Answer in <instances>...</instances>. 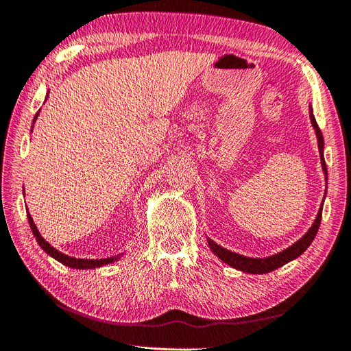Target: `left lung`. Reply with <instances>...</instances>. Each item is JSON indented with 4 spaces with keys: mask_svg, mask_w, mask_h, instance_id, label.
Here are the masks:
<instances>
[{
    "mask_svg": "<svg viewBox=\"0 0 351 351\" xmlns=\"http://www.w3.org/2000/svg\"><path fill=\"white\" fill-rule=\"evenodd\" d=\"M308 114H310V122H312V126H313L315 132H316V136H317V147H319V154H320V163H322V170H324V173H325V181H328V170H326L325 157H324V136H322V132H320V129H319V126L316 123V119L313 116L312 106H308ZM324 197H326V191H325ZM324 202H325V199H322V204H320V207H319L317 216L315 219L313 225L308 228V231L302 238H300L298 241H295L293 245H289L288 248L282 250V252H279L278 254L263 257V258H260V257H256V258L254 257H247V256H243V254L229 252V250L217 245L213 241V239L207 238L208 247L220 260H222L223 263L229 265V266L234 267V269L241 270V272L253 274V275L269 274V272H272V270L287 265L288 262H291V260L297 258L298 256H302L306 252V250L308 248V245L313 243V239H315V237L317 234L319 225H320V220H322Z\"/></svg>",
    "mask_w": 351,
    "mask_h": 351,
    "instance_id": "obj_1",
    "label": "left lung"
}]
</instances>
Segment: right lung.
<instances>
[{
    "mask_svg": "<svg viewBox=\"0 0 351 351\" xmlns=\"http://www.w3.org/2000/svg\"><path fill=\"white\" fill-rule=\"evenodd\" d=\"M38 114H39V112L34 117V123H35V120L38 119ZM32 129H34V125H32ZM23 193H25V189H23ZM26 213H27L29 225H31V229H32V232H34V237L36 238L38 244L41 245V248L44 250V252L48 256H51L53 258L57 260V262L63 263L64 266L73 267V269H95V267H99V266H104V265H108V263L117 262V260L120 258V256H122V254H117V256H112V257H107V258H91V260H89V258H76V257H70L67 254H63L62 252H58L57 248H54L51 244H48L45 241V239L41 237V234H39L38 228L34 223V219H32L31 215H29L27 210H26Z\"/></svg>",
    "mask_w": 351,
    "mask_h": 351,
    "instance_id": "obj_1",
    "label": "right lung"
}]
</instances>
